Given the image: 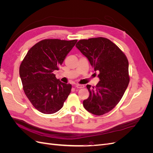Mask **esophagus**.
<instances>
[{"label":"esophagus","instance_id":"obj_1","mask_svg":"<svg viewBox=\"0 0 153 153\" xmlns=\"http://www.w3.org/2000/svg\"><path fill=\"white\" fill-rule=\"evenodd\" d=\"M75 86L76 88H77V89H81V88L84 87V85H80V84H76Z\"/></svg>","mask_w":153,"mask_h":153}]
</instances>
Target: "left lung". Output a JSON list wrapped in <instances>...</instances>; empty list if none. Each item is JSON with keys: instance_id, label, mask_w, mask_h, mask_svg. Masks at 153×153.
I'll return each instance as SVG.
<instances>
[{"instance_id": "left-lung-1", "label": "left lung", "mask_w": 153, "mask_h": 153, "mask_svg": "<svg viewBox=\"0 0 153 153\" xmlns=\"http://www.w3.org/2000/svg\"><path fill=\"white\" fill-rule=\"evenodd\" d=\"M76 47L88 59L100 80L95 87L87 85L89 96L83 101L90 113L101 115L112 110L121 100L129 82L128 61L117 46L107 38L80 39Z\"/></svg>"}]
</instances>
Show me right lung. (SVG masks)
I'll list each match as a JSON object with an SVG mask.
<instances>
[{"instance_id": "1", "label": "right lung", "mask_w": 153, "mask_h": 153, "mask_svg": "<svg viewBox=\"0 0 153 153\" xmlns=\"http://www.w3.org/2000/svg\"><path fill=\"white\" fill-rule=\"evenodd\" d=\"M77 42L58 39L40 41L30 48L20 66L23 89L30 102L43 114L57 112L64 105L71 85L57 79L55 70Z\"/></svg>"}]
</instances>
